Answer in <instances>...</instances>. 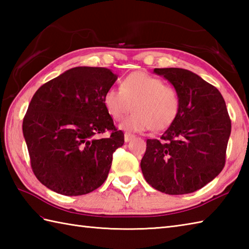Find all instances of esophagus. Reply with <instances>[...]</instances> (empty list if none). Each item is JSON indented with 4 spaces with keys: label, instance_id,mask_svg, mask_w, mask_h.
Listing matches in <instances>:
<instances>
[{
    "label": "esophagus",
    "instance_id": "34e87169",
    "mask_svg": "<svg viewBox=\"0 0 249 249\" xmlns=\"http://www.w3.org/2000/svg\"><path fill=\"white\" fill-rule=\"evenodd\" d=\"M133 138H134V135L128 134V133H125V134H124V140H125V142H128V141H130Z\"/></svg>",
    "mask_w": 249,
    "mask_h": 249
}]
</instances>
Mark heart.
<instances>
[{
	"label": "heart",
	"mask_w": 249,
	"mask_h": 249,
	"mask_svg": "<svg viewBox=\"0 0 249 249\" xmlns=\"http://www.w3.org/2000/svg\"><path fill=\"white\" fill-rule=\"evenodd\" d=\"M104 105L114 121L123 119L134 105V112L122 121L123 129L158 131L169 127L178 118L181 97L176 88L160 78L135 71L123 78L121 89L106 91Z\"/></svg>",
	"instance_id": "obj_1"
}]
</instances>
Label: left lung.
Returning a JSON list of instances; mask_svg holds the SVG:
<instances>
[{
    "label": "left lung",
    "mask_w": 249,
    "mask_h": 249,
    "mask_svg": "<svg viewBox=\"0 0 249 249\" xmlns=\"http://www.w3.org/2000/svg\"><path fill=\"white\" fill-rule=\"evenodd\" d=\"M181 97L178 118L160 139H147L141 170L152 187L168 195L202 188L226 162L231 120L223 95L212 84L183 68H155Z\"/></svg>",
    "instance_id": "8db88e82"
}]
</instances>
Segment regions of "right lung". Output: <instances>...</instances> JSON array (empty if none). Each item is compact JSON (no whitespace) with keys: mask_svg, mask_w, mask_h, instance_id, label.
<instances>
[{"mask_svg":"<svg viewBox=\"0 0 249 249\" xmlns=\"http://www.w3.org/2000/svg\"><path fill=\"white\" fill-rule=\"evenodd\" d=\"M116 75L105 67H75L43 84L32 97L22 130L31 167L46 187L81 196L102 186L113 152L124 143L104 105ZM106 131L110 136L100 137Z\"/></svg>","mask_w":249,"mask_h":249,"instance_id":"obj_1","label":"right lung"}]
</instances>
